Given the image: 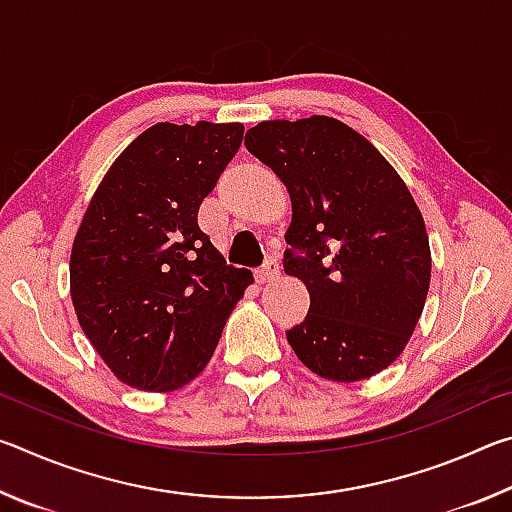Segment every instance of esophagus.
Returning <instances> with one entry per match:
<instances>
[{"label": "esophagus", "mask_w": 512, "mask_h": 512, "mask_svg": "<svg viewBox=\"0 0 512 512\" xmlns=\"http://www.w3.org/2000/svg\"><path fill=\"white\" fill-rule=\"evenodd\" d=\"M277 275H280V264H277L275 259H266V264L255 273V280L257 284H266V282H273Z\"/></svg>", "instance_id": "34e87169"}]
</instances>
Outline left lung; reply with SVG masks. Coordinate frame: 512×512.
<instances>
[{
    "instance_id": "obj_1",
    "label": "left lung",
    "mask_w": 512,
    "mask_h": 512,
    "mask_svg": "<svg viewBox=\"0 0 512 512\" xmlns=\"http://www.w3.org/2000/svg\"><path fill=\"white\" fill-rule=\"evenodd\" d=\"M244 144L291 198L284 273L311 300L287 332L293 352L339 384L377 375L409 343L431 280L427 228L409 187L334 117L262 121Z\"/></svg>"
}]
</instances>
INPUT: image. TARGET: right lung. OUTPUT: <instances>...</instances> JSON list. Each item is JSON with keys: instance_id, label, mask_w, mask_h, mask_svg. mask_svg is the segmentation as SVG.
I'll return each mask as SVG.
<instances>
[{"instance_id": "1", "label": "right lung", "mask_w": 512, "mask_h": 512, "mask_svg": "<svg viewBox=\"0 0 512 512\" xmlns=\"http://www.w3.org/2000/svg\"><path fill=\"white\" fill-rule=\"evenodd\" d=\"M241 140L237 121H160L121 151L83 214L69 293L85 336L128 386L169 393L201 375L253 282L196 219Z\"/></svg>"}]
</instances>
